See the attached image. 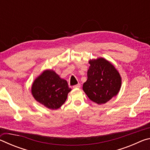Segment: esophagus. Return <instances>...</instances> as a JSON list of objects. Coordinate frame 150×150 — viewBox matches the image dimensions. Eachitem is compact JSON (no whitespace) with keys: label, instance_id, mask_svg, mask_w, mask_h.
I'll use <instances>...</instances> for the list:
<instances>
[{"label":"esophagus","instance_id":"34e87169","mask_svg":"<svg viewBox=\"0 0 150 150\" xmlns=\"http://www.w3.org/2000/svg\"><path fill=\"white\" fill-rule=\"evenodd\" d=\"M73 88H80V87H81V84H79H79L75 85L73 86Z\"/></svg>","mask_w":150,"mask_h":150}]
</instances>
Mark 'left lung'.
<instances>
[{
    "mask_svg": "<svg viewBox=\"0 0 150 150\" xmlns=\"http://www.w3.org/2000/svg\"><path fill=\"white\" fill-rule=\"evenodd\" d=\"M87 80L83 89L89 99L98 105L107 103L120 91L122 79L117 69L103 57L89 60Z\"/></svg>",
    "mask_w": 150,
    "mask_h": 150,
    "instance_id": "obj_1",
    "label": "left lung"
}]
</instances>
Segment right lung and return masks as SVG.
<instances>
[{"label": "right lung", "instance_id": "right-lung-1", "mask_svg": "<svg viewBox=\"0 0 150 150\" xmlns=\"http://www.w3.org/2000/svg\"><path fill=\"white\" fill-rule=\"evenodd\" d=\"M71 91L67 81L50 69L44 71L32 86V94L35 99L52 110H56L64 104Z\"/></svg>", "mask_w": 150, "mask_h": 150}]
</instances>
